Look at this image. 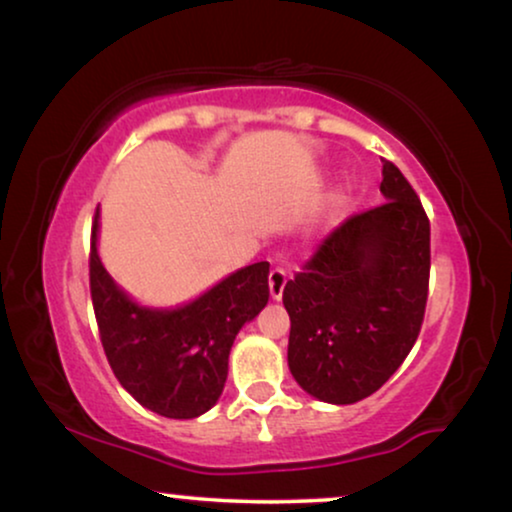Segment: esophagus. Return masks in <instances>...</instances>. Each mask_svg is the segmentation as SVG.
I'll list each match as a JSON object with an SVG mask.
<instances>
[{
  "mask_svg": "<svg viewBox=\"0 0 512 512\" xmlns=\"http://www.w3.org/2000/svg\"><path fill=\"white\" fill-rule=\"evenodd\" d=\"M268 286H270V298H272V300H282V296H284V286H286V272H284L282 268L270 270Z\"/></svg>",
  "mask_w": 512,
  "mask_h": 512,
  "instance_id": "esophagus-1",
  "label": "esophagus"
}]
</instances>
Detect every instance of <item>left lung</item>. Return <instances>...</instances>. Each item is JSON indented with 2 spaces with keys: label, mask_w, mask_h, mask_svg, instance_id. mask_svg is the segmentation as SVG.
Segmentation results:
<instances>
[{
  "label": "left lung",
  "mask_w": 512,
  "mask_h": 512,
  "mask_svg": "<svg viewBox=\"0 0 512 512\" xmlns=\"http://www.w3.org/2000/svg\"><path fill=\"white\" fill-rule=\"evenodd\" d=\"M387 202L347 219L284 286L289 370L333 405L375 394L415 345L429 296L431 228L408 179L382 160Z\"/></svg>",
  "instance_id": "left-lung-1"
}]
</instances>
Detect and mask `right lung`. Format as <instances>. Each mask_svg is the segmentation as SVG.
<instances>
[{"instance_id": "right-lung-1", "label": "right lung", "mask_w": 512, "mask_h": 512, "mask_svg": "<svg viewBox=\"0 0 512 512\" xmlns=\"http://www.w3.org/2000/svg\"><path fill=\"white\" fill-rule=\"evenodd\" d=\"M100 209L90 242V296L109 366L146 410L193 419L223 394L228 356L240 328L268 305L270 263H251L177 307L130 298L100 261Z\"/></svg>"}]
</instances>
